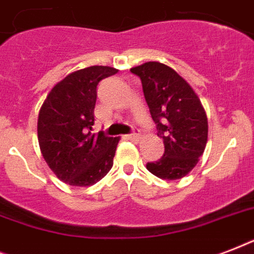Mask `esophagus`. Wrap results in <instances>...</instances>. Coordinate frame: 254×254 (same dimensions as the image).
Wrapping results in <instances>:
<instances>
[{
  "mask_svg": "<svg viewBox=\"0 0 254 254\" xmlns=\"http://www.w3.org/2000/svg\"><path fill=\"white\" fill-rule=\"evenodd\" d=\"M127 138L130 139V141H138V139L141 138V135H139L138 130H134L131 134H127Z\"/></svg>",
  "mask_w": 254,
  "mask_h": 254,
  "instance_id": "1",
  "label": "esophagus"
}]
</instances>
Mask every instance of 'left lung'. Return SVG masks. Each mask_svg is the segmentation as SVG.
Instances as JSON below:
<instances>
[{
  "label": "left lung",
  "mask_w": 254,
  "mask_h": 254,
  "mask_svg": "<svg viewBox=\"0 0 254 254\" xmlns=\"http://www.w3.org/2000/svg\"><path fill=\"white\" fill-rule=\"evenodd\" d=\"M141 79L143 95L165 153L146 169L155 177L175 181L196 166L208 138V121L191 85L171 67L147 62L130 69Z\"/></svg>",
  "instance_id": "8db88e82"
}]
</instances>
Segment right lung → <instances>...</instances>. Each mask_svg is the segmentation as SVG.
Instances as JSON below:
<instances>
[{
    "mask_svg": "<svg viewBox=\"0 0 254 254\" xmlns=\"http://www.w3.org/2000/svg\"><path fill=\"white\" fill-rule=\"evenodd\" d=\"M92 65L69 73L50 91L38 116V142L46 163L61 181L87 187L103 179L113 166L120 137L92 133L96 88L117 73Z\"/></svg>",
    "mask_w": 254,
    "mask_h": 254,
    "instance_id": "obj_1",
    "label": "right lung"
}]
</instances>
